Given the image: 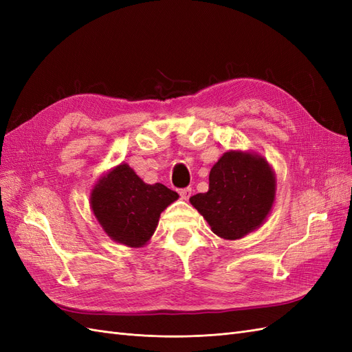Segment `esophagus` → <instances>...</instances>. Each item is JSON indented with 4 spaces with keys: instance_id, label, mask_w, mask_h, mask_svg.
I'll return each mask as SVG.
<instances>
[{
    "instance_id": "esophagus-1",
    "label": "esophagus",
    "mask_w": 352,
    "mask_h": 352,
    "mask_svg": "<svg viewBox=\"0 0 352 352\" xmlns=\"http://www.w3.org/2000/svg\"><path fill=\"white\" fill-rule=\"evenodd\" d=\"M192 194V188H184V189H179V195L182 197L184 199H188Z\"/></svg>"
}]
</instances>
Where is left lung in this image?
<instances>
[{
  "label": "left lung",
  "mask_w": 352,
  "mask_h": 352,
  "mask_svg": "<svg viewBox=\"0 0 352 352\" xmlns=\"http://www.w3.org/2000/svg\"><path fill=\"white\" fill-rule=\"evenodd\" d=\"M276 195V177L265 158L228 151L210 172L208 190L189 201L223 239H241L267 219Z\"/></svg>",
  "instance_id": "obj_1"
}]
</instances>
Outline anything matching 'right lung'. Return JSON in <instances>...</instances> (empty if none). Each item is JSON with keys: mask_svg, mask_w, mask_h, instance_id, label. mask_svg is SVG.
Returning a JSON list of instances; mask_svg holds the SVG:
<instances>
[{"mask_svg": "<svg viewBox=\"0 0 352 352\" xmlns=\"http://www.w3.org/2000/svg\"><path fill=\"white\" fill-rule=\"evenodd\" d=\"M177 198V192L162 184H145L122 163L95 184L91 208L113 241L140 248L151 239L160 214Z\"/></svg>", "mask_w": 352, "mask_h": 352, "instance_id": "obj_1", "label": "right lung"}]
</instances>
